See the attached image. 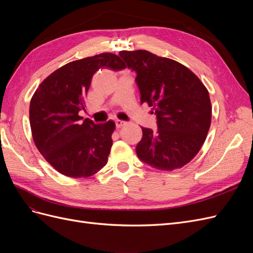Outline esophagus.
I'll list each match as a JSON object with an SVG mask.
<instances>
[{
  "label": "esophagus",
  "instance_id": "obj_1",
  "mask_svg": "<svg viewBox=\"0 0 253 253\" xmlns=\"http://www.w3.org/2000/svg\"><path fill=\"white\" fill-rule=\"evenodd\" d=\"M115 124H116V127L117 128H120L122 126H125L126 125V121H122V120H116V122H115Z\"/></svg>",
  "mask_w": 253,
  "mask_h": 253
}]
</instances>
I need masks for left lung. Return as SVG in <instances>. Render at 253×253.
I'll return each mask as SVG.
<instances>
[{
    "instance_id": "left-lung-1",
    "label": "left lung",
    "mask_w": 253,
    "mask_h": 253,
    "mask_svg": "<svg viewBox=\"0 0 253 253\" xmlns=\"http://www.w3.org/2000/svg\"><path fill=\"white\" fill-rule=\"evenodd\" d=\"M136 73L141 103L152 106L157 129L142 128L137 156L158 170L181 168L200 152L211 125L208 89L188 67L148 50L119 51Z\"/></svg>"
}]
</instances>
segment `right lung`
Returning a JSON list of instances; mask_svg holds the SVG:
<instances>
[{
	"label": "right lung",
	"instance_id": "obj_1",
	"mask_svg": "<svg viewBox=\"0 0 253 253\" xmlns=\"http://www.w3.org/2000/svg\"><path fill=\"white\" fill-rule=\"evenodd\" d=\"M126 68L114 53L76 60L50 74L35 91L29 121L37 149L55 169L68 177H88L108 163L113 144L114 121L95 125L81 121L84 97L99 70Z\"/></svg>",
	"mask_w": 253,
	"mask_h": 253
}]
</instances>
